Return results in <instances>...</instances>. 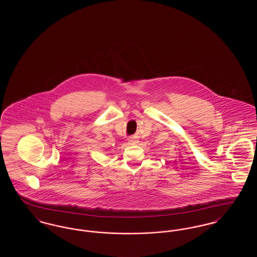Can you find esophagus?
<instances>
[{"label":"esophagus","mask_w":257,"mask_h":257,"mask_svg":"<svg viewBox=\"0 0 257 257\" xmlns=\"http://www.w3.org/2000/svg\"><path fill=\"white\" fill-rule=\"evenodd\" d=\"M139 143V141L137 140V138H135V137H131L129 140H128V144L129 145H136V144H138Z\"/></svg>","instance_id":"34e87169"}]
</instances>
